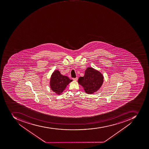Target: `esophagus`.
<instances>
[{"label": "esophagus", "instance_id": "34e87169", "mask_svg": "<svg viewBox=\"0 0 149 149\" xmlns=\"http://www.w3.org/2000/svg\"><path fill=\"white\" fill-rule=\"evenodd\" d=\"M77 79H78V78H77V77L76 78H73V80H74V81H77Z\"/></svg>", "mask_w": 149, "mask_h": 149}]
</instances>
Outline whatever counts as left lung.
<instances>
[{
	"mask_svg": "<svg viewBox=\"0 0 149 149\" xmlns=\"http://www.w3.org/2000/svg\"><path fill=\"white\" fill-rule=\"evenodd\" d=\"M104 78L98 70L88 67L85 70L84 76L79 78L78 83L83 87L86 93L91 94L97 92L100 88L104 82Z\"/></svg>",
	"mask_w": 149,
	"mask_h": 149,
	"instance_id": "1",
	"label": "left lung"
}]
</instances>
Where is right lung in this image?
Returning <instances> with one entry per match:
<instances>
[{
  "instance_id": "1",
  "label": "right lung",
  "mask_w": 149,
  "mask_h": 149,
  "mask_svg": "<svg viewBox=\"0 0 149 149\" xmlns=\"http://www.w3.org/2000/svg\"><path fill=\"white\" fill-rule=\"evenodd\" d=\"M72 80L67 76H63L59 70H55L51 75L50 86L51 89L57 95H61Z\"/></svg>"
}]
</instances>
